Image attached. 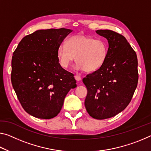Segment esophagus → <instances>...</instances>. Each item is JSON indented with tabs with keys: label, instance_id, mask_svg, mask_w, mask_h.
<instances>
[{
	"label": "esophagus",
	"instance_id": "34e87169",
	"mask_svg": "<svg viewBox=\"0 0 151 151\" xmlns=\"http://www.w3.org/2000/svg\"><path fill=\"white\" fill-rule=\"evenodd\" d=\"M75 78L76 79V81H79L81 80V76L79 75H77L75 76Z\"/></svg>",
	"mask_w": 151,
	"mask_h": 151
}]
</instances>
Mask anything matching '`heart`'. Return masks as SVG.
<instances>
[{"instance_id": "1", "label": "heart", "mask_w": 151, "mask_h": 151, "mask_svg": "<svg viewBox=\"0 0 151 151\" xmlns=\"http://www.w3.org/2000/svg\"><path fill=\"white\" fill-rule=\"evenodd\" d=\"M108 56V44L104 39L85 35H75L69 37L66 44H61L57 50V56L60 65L68 68L75 62L76 68L91 73L101 68Z\"/></svg>"}]
</instances>
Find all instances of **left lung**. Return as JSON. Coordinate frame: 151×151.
<instances>
[{"label": "left lung", "mask_w": 151, "mask_h": 151, "mask_svg": "<svg viewBox=\"0 0 151 151\" xmlns=\"http://www.w3.org/2000/svg\"><path fill=\"white\" fill-rule=\"evenodd\" d=\"M95 32L108 41V56L101 68L83 78L87 88L85 106L92 118L104 119L123 111L131 101L138 81V60L122 34L109 29Z\"/></svg>", "instance_id": "obj_1"}]
</instances>
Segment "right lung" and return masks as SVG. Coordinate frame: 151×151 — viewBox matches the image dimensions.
I'll list each match as a JSON object with an SVG mask.
<instances>
[{
    "instance_id": "right-lung-1",
    "label": "right lung",
    "mask_w": 151,
    "mask_h": 151,
    "mask_svg": "<svg viewBox=\"0 0 151 151\" xmlns=\"http://www.w3.org/2000/svg\"><path fill=\"white\" fill-rule=\"evenodd\" d=\"M73 32L65 28L37 30L24 37L13 52L11 83L24 110L35 118L58 115L71 88L74 75L58 63L57 50Z\"/></svg>"
}]
</instances>
